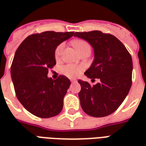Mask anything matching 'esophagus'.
I'll use <instances>...</instances> for the list:
<instances>
[{"mask_svg": "<svg viewBox=\"0 0 146 146\" xmlns=\"http://www.w3.org/2000/svg\"><path fill=\"white\" fill-rule=\"evenodd\" d=\"M71 82H72V83H74V82H77V80H71Z\"/></svg>", "mask_w": 146, "mask_h": 146, "instance_id": "esophagus-1", "label": "esophagus"}]
</instances>
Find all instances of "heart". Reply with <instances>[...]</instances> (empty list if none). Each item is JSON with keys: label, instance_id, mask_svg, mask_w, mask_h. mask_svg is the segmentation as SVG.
Here are the masks:
<instances>
[{"label": "heart", "instance_id": "1", "mask_svg": "<svg viewBox=\"0 0 146 146\" xmlns=\"http://www.w3.org/2000/svg\"><path fill=\"white\" fill-rule=\"evenodd\" d=\"M74 47H75L76 50L78 51L80 54L82 53L87 50H91V46L86 41L83 39H77L74 40V42H72ZM64 44H60L55 49V59H58L60 58V55L61 54L62 50L64 49ZM83 71V67L80 65H75V64H68L61 68L62 74L64 75L67 76L69 77H76L79 76Z\"/></svg>", "mask_w": 146, "mask_h": 146}]
</instances>
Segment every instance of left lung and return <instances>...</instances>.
Here are the masks:
<instances>
[{
    "instance_id": "left-lung-1",
    "label": "left lung",
    "mask_w": 146,
    "mask_h": 146,
    "mask_svg": "<svg viewBox=\"0 0 146 146\" xmlns=\"http://www.w3.org/2000/svg\"><path fill=\"white\" fill-rule=\"evenodd\" d=\"M74 36L86 40L94 48V60L85 74L100 80L93 86L78 80L81 108L91 116H108L119 108L130 90L133 69L131 55L121 42L110 33L99 31L76 32Z\"/></svg>"
}]
</instances>
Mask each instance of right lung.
<instances>
[{"instance_id": "right-lung-1", "label": "right lung", "mask_w": 146, "mask_h": 146, "mask_svg": "<svg viewBox=\"0 0 146 146\" xmlns=\"http://www.w3.org/2000/svg\"><path fill=\"white\" fill-rule=\"evenodd\" d=\"M74 32L33 33L18 47L11 66V76L18 100L36 116L48 118L61 112L64 98L71 85L66 76L48 78L56 64L55 50Z\"/></svg>"}]
</instances>
